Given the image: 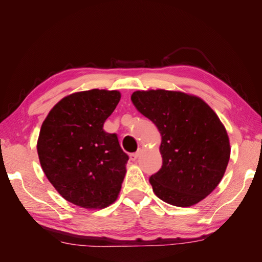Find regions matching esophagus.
Returning a JSON list of instances; mask_svg holds the SVG:
<instances>
[{"mask_svg":"<svg viewBox=\"0 0 262 262\" xmlns=\"http://www.w3.org/2000/svg\"><path fill=\"white\" fill-rule=\"evenodd\" d=\"M140 156V152H137V153H132V154H130V160L132 161V162H136L137 160H138V157Z\"/></svg>","mask_w":262,"mask_h":262,"instance_id":"obj_1","label":"esophagus"}]
</instances>
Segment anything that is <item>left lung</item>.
Listing matches in <instances>:
<instances>
[{
    "label": "left lung",
    "instance_id": "obj_1",
    "mask_svg": "<svg viewBox=\"0 0 262 262\" xmlns=\"http://www.w3.org/2000/svg\"><path fill=\"white\" fill-rule=\"evenodd\" d=\"M131 100L162 136V168L149 178L154 193L180 208L203 200L223 178L231 156L217 115L201 98L176 91H137Z\"/></svg>",
    "mask_w": 262,
    "mask_h": 262
}]
</instances>
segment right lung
<instances>
[{"mask_svg": "<svg viewBox=\"0 0 262 262\" xmlns=\"http://www.w3.org/2000/svg\"><path fill=\"white\" fill-rule=\"evenodd\" d=\"M120 98L118 91L71 94L41 125L37 142L41 168L55 190L78 207L104 209L120 192L129 156L117 134L102 129Z\"/></svg>", "mask_w": 262, "mask_h": 262, "instance_id": "1", "label": "right lung"}]
</instances>
